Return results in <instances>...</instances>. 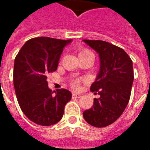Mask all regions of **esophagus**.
Returning a JSON list of instances; mask_svg holds the SVG:
<instances>
[{"label": "esophagus", "instance_id": "1", "mask_svg": "<svg viewBox=\"0 0 150 150\" xmlns=\"http://www.w3.org/2000/svg\"><path fill=\"white\" fill-rule=\"evenodd\" d=\"M80 97H81V95L76 94V93H73L72 94V98H77V99H79V98Z\"/></svg>", "mask_w": 150, "mask_h": 150}]
</instances>
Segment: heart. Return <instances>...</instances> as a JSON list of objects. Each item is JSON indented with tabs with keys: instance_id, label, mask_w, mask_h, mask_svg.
Listing matches in <instances>:
<instances>
[{
	"instance_id": "heart-1",
	"label": "heart",
	"mask_w": 150,
	"mask_h": 150,
	"mask_svg": "<svg viewBox=\"0 0 150 150\" xmlns=\"http://www.w3.org/2000/svg\"><path fill=\"white\" fill-rule=\"evenodd\" d=\"M91 54V51H89L88 50H81L79 52V57L82 55H84V54ZM71 87L75 89H78L79 88V80H73L71 82Z\"/></svg>"
}]
</instances>
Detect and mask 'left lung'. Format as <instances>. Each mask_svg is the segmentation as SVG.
I'll use <instances>...</instances> for the list:
<instances>
[{
    "label": "left lung",
    "mask_w": 150,
    "mask_h": 150,
    "mask_svg": "<svg viewBox=\"0 0 150 150\" xmlns=\"http://www.w3.org/2000/svg\"><path fill=\"white\" fill-rule=\"evenodd\" d=\"M100 58V71L91 91L100 97L83 113L87 122L97 128L109 125L121 116L129 103L132 82V62L121 48L100 40H83Z\"/></svg>",
    "instance_id": "left-lung-1"
}]
</instances>
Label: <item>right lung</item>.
Returning a JSON list of instances; mask_svg holds the SVG:
<instances>
[{
  "label": "right lung",
  "instance_id": "1",
  "mask_svg": "<svg viewBox=\"0 0 150 150\" xmlns=\"http://www.w3.org/2000/svg\"><path fill=\"white\" fill-rule=\"evenodd\" d=\"M72 39L38 37L28 40L16 56L13 86L18 104L28 119L37 125L50 126L61 120L71 92L67 89L53 91L47 75L57 70L63 48Z\"/></svg>",
  "mask_w": 150,
  "mask_h": 150
}]
</instances>
